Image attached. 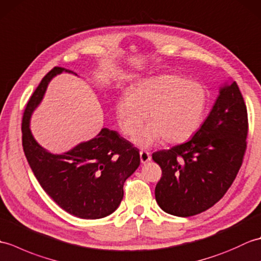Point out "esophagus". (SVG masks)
<instances>
[{
    "label": "esophagus",
    "instance_id": "esophagus-1",
    "mask_svg": "<svg viewBox=\"0 0 261 261\" xmlns=\"http://www.w3.org/2000/svg\"><path fill=\"white\" fill-rule=\"evenodd\" d=\"M140 160L142 164H147L148 162H150L151 160V156L150 153H149L148 151H140Z\"/></svg>",
    "mask_w": 261,
    "mask_h": 261
}]
</instances>
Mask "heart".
I'll return each mask as SVG.
<instances>
[{"instance_id":"heart-1","label":"heart","mask_w":261,"mask_h":261,"mask_svg":"<svg viewBox=\"0 0 261 261\" xmlns=\"http://www.w3.org/2000/svg\"><path fill=\"white\" fill-rule=\"evenodd\" d=\"M206 91L201 83L163 74L142 80L116 102L122 132L134 136L148 114V124L134 138L142 148L160 142L182 143L198 130L206 109Z\"/></svg>"}]
</instances>
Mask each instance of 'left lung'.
Wrapping results in <instances>:
<instances>
[{
	"label": "left lung",
	"mask_w": 261,
	"mask_h": 261,
	"mask_svg": "<svg viewBox=\"0 0 261 261\" xmlns=\"http://www.w3.org/2000/svg\"><path fill=\"white\" fill-rule=\"evenodd\" d=\"M247 135V107L232 82L220 87L210 114L190 140L152 153L163 170L154 188L160 208L186 218L219 202L241 167Z\"/></svg>",
	"instance_id": "obj_1"
}]
</instances>
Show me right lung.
Wrapping results in <instances>:
<instances>
[{
	"mask_svg": "<svg viewBox=\"0 0 261 261\" xmlns=\"http://www.w3.org/2000/svg\"><path fill=\"white\" fill-rule=\"evenodd\" d=\"M62 73L77 75L53 68L27 104L22 119L23 151L39 184L60 207L81 219H102L119 207L124 181L140 165L139 150L108 127L63 153H51L39 145L30 130L31 116L49 83Z\"/></svg>",
	"mask_w": 261,
	"mask_h": 261,
	"instance_id": "add662e5",
	"label": "right lung"
}]
</instances>
